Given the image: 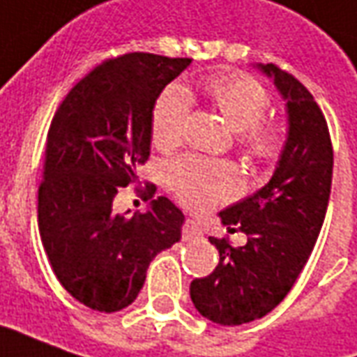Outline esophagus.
<instances>
[{"mask_svg": "<svg viewBox=\"0 0 357 357\" xmlns=\"http://www.w3.org/2000/svg\"><path fill=\"white\" fill-rule=\"evenodd\" d=\"M202 236V229L198 227L196 221H192V219H186L183 225V238L184 240H192V238H198Z\"/></svg>", "mask_w": 357, "mask_h": 357, "instance_id": "obj_1", "label": "esophagus"}]
</instances>
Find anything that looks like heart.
I'll list each match as a JSON object with an SVG mask.
<instances>
[{
    "mask_svg": "<svg viewBox=\"0 0 357 357\" xmlns=\"http://www.w3.org/2000/svg\"><path fill=\"white\" fill-rule=\"evenodd\" d=\"M227 125L238 134L240 150L255 163L271 165L284 144L280 128L265 123L271 98L255 78L240 73L217 75L204 84ZM192 115V98L181 86H171L159 96L151 117V138L161 150L183 142ZM167 181L184 206L209 209L238 192V174L229 163H211L198 158H181L167 167Z\"/></svg>",
    "mask_w": 357,
    "mask_h": 357,
    "instance_id": "1",
    "label": "heart"
}]
</instances>
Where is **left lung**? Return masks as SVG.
<instances>
[{
    "label": "left lung",
    "instance_id": "1",
    "mask_svg": "<svg viewBox=\"0 0 357 357\" xmlns=\"http://www.w3.org/2000/svg\"><path fill=\"white\" fill-rule=\"evenodd\" d=\"M259 69L287 100L288 136L271 181L221 211L229 231L246 232V246L211 236L219 264L190 282L196 310L219 325L259 319L284 300L315 246L331 196L333 144L323 111L290 73L273 63Z\"/></svg>",
    "mask_w": 357,
    "mask_h": 357
}]
</instances>
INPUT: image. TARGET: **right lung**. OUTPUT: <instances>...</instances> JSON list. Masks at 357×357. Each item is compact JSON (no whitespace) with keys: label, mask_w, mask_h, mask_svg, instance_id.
Here are the masks:
<instances>
[{"label":"right lung","mask_w":357,"mask_h":357,"mask_svg":"<svg viewBox=\"0 0 357 357\" xmlns=\"http://www.w3.org/2000/svg\"><path fill=\"white\" fill-rule=\"evenodd\" d=\"M190 63L142 52L105 59L53 115L38 227L57 280L90 310L132 304L151 259L181 240L184 215L165 196L134 217L115 213L113 199L119 188L138 183L136 169L150 158L155 100ZM136 192L151 198L155 184Z\"/></svg>","instance_id":"obj_1"}]
</instances>
